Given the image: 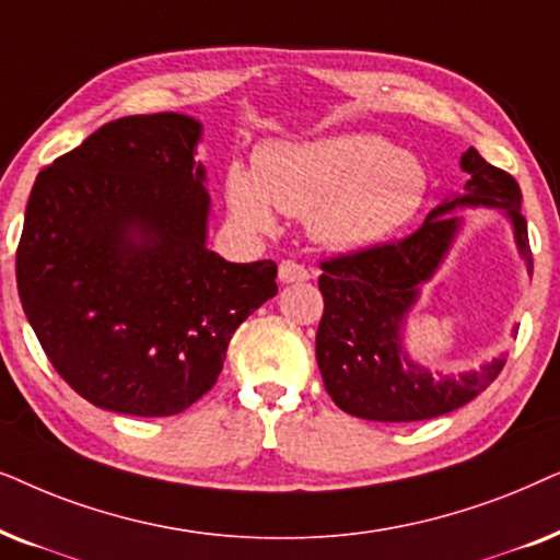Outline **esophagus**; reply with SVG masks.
Wrapping results in <instances>:
<instances>
[{"label":"esophagus","mask_w":560,"mask_h":560,"mask_svg":"<svg viewBox=\"0 0 560 560\" xmlns=\"http://www.w3.org/2000/svg\"><path fill=\"white\" fill-rule=\"evenodd\" d=\"M279 279L284 281V284H294V281H307L310 271L302 264H296V260L287 258L279 264Z\"/></svg>","instance_id":"34e87169"}]
</instances>
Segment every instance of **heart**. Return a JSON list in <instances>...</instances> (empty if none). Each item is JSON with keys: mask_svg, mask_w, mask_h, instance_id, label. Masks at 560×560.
<instances>
[{"mask_svg": "<svg viewBox=\"0 0 560 560\" xmlns=\"http://www.w3.org/2000/svg\"><path fill=\"white\" fill-rule=\"evenodd\" d=\"M428 197V171L384 138L350 132L304 145H268L256 174L233 166L228 205L245 225L268 230L276 210L310 220L335 250H361L405 228Z\"/></svg>", "mask_w": 560, "mask_h": 560, "instance_id": "heart-1", "label": "heart"}]
</instances>
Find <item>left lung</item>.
Wrapping results in <instances>:
<instances>
[{
  "label": "left lung",
  "mask_w": 560,
  "mask_h": 560,
  "mask_svg": "<svg viewBox=\"0 0 560 560\" xmlns=\"http://www.w3.org/2000/svg\"><path fill=\"white\" fill-rule=\"evenodd\" d=\"M460 168L471 176L466 197L435 207L415 233L397 243H378L319 260L323 276L317 284L325 310L315 353L325 389L342 412L376 422L432 420L468 405L504 369L506 358H497L481 371L458 378H432L401 353V319L456 233V218L445 214L453 207H504L533 276L527 222L520 212V184L506 171L483 161L476 148L464 153Z\"/></svg>",
  "instance_id": "obj_1"
}]
</instances>
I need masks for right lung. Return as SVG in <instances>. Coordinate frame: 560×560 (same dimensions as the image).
I'll list each match as a JSON object with an SVG mask.
<instances>
[{"label":"right lung","instance_id":"add662e5","mask_svg":"<svg viewBox=\"0 0 560 560\" xmlns=\"http://www.w3.org/2000/svg\"><path fill=\"white\" fill-rule=\"evenodd\" d=\"M197 119H115L37 174L18 260L22 310L86 401L184 412L218 382L233 332L279 292L273 260L207 248Z\"/></svg>","mask_w":560,"mask_h":560}]
</instances>
